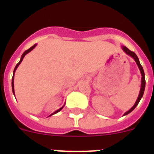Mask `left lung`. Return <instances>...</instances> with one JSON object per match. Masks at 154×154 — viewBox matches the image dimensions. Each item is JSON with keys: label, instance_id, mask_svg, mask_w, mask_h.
Wrapping results in <instances>:
<instances>
[{"label": "left lung", "instance_id": "left-lung-1", "mask_svg": "<svg viewBox=\"0 0 154 154\" xmlns=\"http://www.w3.org/2000/svg\"><path fill=\"white\" fill-rule=\"evenodd\" d=\"M122 49L123 50V51L126 53V55H130V57H132V58H133V59L135 60V62H137V66H138L139 69H140V71L141 75H142V79H141L140 90V93H139V96H138V97H137V101H136L135 104L133 105V107H132V108L130 109V110H128L127 112H126L124 114H123V116H126V115H127V114L130 113V112H131L132 111H133V110L136 107H137V106L138 105V103H140V101L141 98H142L143 96L144 90H145V85H146V81H145V74H144L143 69L142 65H140V61H139V58H138V57H137V55H136L135 53L133 52V51H131L130 50L128 49L126 46H122Z\"/></svg>", "mask_w": 154, "mask_h": 154}]
</instances>
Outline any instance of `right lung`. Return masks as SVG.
Segmentation results:
<instances>
[{"label": "right lung", "mask_w": 154, "mask_h": 154, "mask_svg": "<svg viewBox=\"0 0 154 154\" xmlns=\"http://www.w3.org/2000/svg\"><path fill=\"white\" fill-rule=\"evenodd\" d=\"M36 45H37L36 44H35V45H34L32 46V47H31V48H30L29 49L26 50V51H24V53H23V54H22V55H21V59H20V62H19L18 63H17V65H16L15 68H14V72H13V77H12V82H11V85H12V91H13V94H14V73H15V71H16V69H17V67H18V66H19V65H20V64H21V62H22L23 58H24V56H25V55H26L27 54H28V53H29L30 51H32V50H33L34 48H35L36 47ZM64 106H65V105H64ZM64 106H62V107H61L60 109H58V110H56V111H55V112H53V113H51V115L49 116H51L54 115V114L57 113V112H59V111H61V110L62 109V108H63V107H64Z\"/></svg>", "instance_id": "right-lung-1"}]
</instances>
